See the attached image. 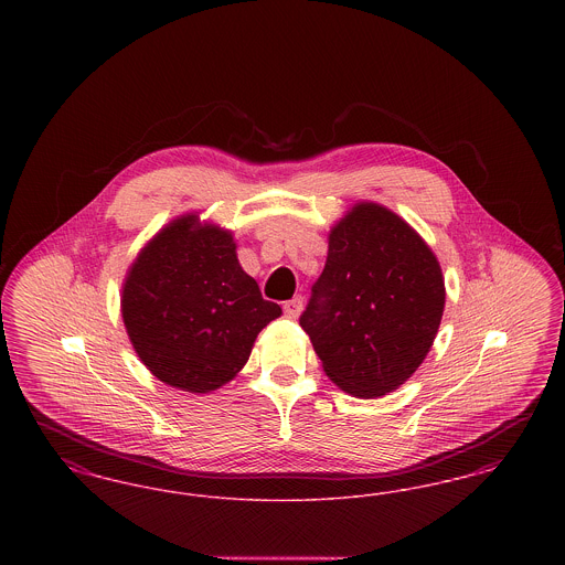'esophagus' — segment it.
Returning <instances> with one entry per match:
<instances>
[{"mask_svg":"<svg viewBox=\"0 0 565 565\" xmlns=\"http://www.w3.org/2000/svg\"><path fill=\"white\" fill-rule=\"evenodd\" d=\"M302 311V298L300 296H295V298H290V300H286L284 302V313L288 316V318H298V313Z\"/></svg>","mask_w":565,"mask_h":565,"instance_id":"esophagus-1","label":"esophagus"}]
</instances>
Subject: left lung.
<instances>
[{"label":"left lung","mask_w":565,"mask_h":565,"mask_svg":"<svg viewBox=\"0 0 565 565\" xmlns=\"http://www.w3.org/2000/svg\"><path fill=\"white\" fill-rule=\"evenodd\" d=\"M445 309L430 247L403 217L360 203L330 233L300 316L323 371L358 398L401 387L428 355Z\"/></svg>","instance_id":"obj_1"}]
</instances>
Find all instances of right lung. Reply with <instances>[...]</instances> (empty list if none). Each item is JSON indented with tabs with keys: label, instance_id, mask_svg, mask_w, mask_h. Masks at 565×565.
Wrapping results in <instances>:
<instances>
[{
	"label": "right lung",
	"instance_id": "right-lung-1",
	"mask_svg": "<svg viewBox=\"0 0 565 565\" xmlns=\"http://www.w3.org/2000/svg\"><path fill=\"white\" fill-rule=\"evenodd\" d=\"M281 316L242 269L233 235L171 222L137 256L122 288V320L137 355L162 383L207 394L231 381L258 332Z\"/></svg>",
	"mask_w": 565,
	"mask_h": 565
}]
</instances>
